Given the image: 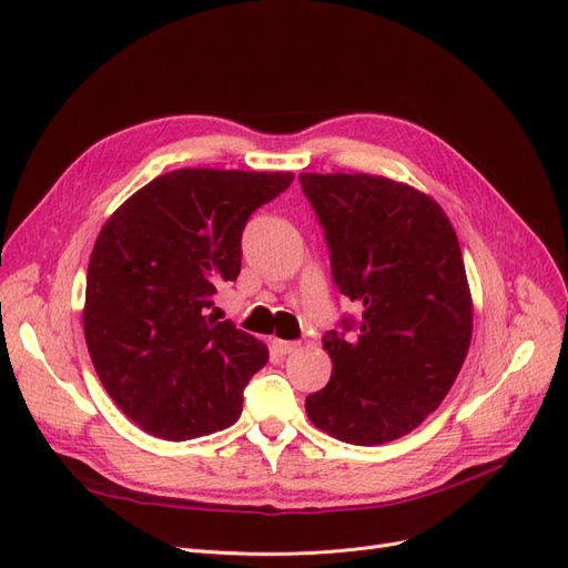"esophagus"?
<instances>
[{"mask_svg":"<svg viewBox=\"0 0 568 568\" xmlns=\"http://www.w3.org/2000/svg\"><path fill=\"white\" fill-rule=\"evenodd\" d=\"M273 349H276L278 354H292L300 349V342H283V339H273Z\"/></svg>","mask_w":568,"mask_h":568,"instance_id":"esophagus-1","label":"esophagus"}]
</instances>
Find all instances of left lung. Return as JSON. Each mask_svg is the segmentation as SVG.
<instances>
[{"mask_svg": "<svg viewBox=\"0 0 568 568\" xmlns=\"http://www.w3.org/2000/svg\"><path fill=\"white\" fill-rule=\"evenodd\" d=\"M300 184L325 229L335 285L363 306L356 337L323 335L333 375L306 396V415L344 444L394 442L442 406L469 352L460 243L442 205L400 181L304 172Z\"/></svg>", "mask_w": 568, "mask_h": 568, "instance_id": "8db88e82", "label": "left lung"}]
</instances>
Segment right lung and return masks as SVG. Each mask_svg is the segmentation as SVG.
<instances>
[{
	"label": "right lung",
	"instance_id": "add662e5",
	"mask_svg": "<svg viewBox=\"0 0 568 568\" xmlns=\"http://www.w3.org/2000/svg\"><path fill=\"white\" fill-rule=\"evenodd\" d=\"M292 179L174 170L103 224L87 268L84 339L108 396L143 432L189 442L241 417L245 384L268 349L210 311L216 287L241 273L250 214Z\"/></svg>",
	"mask_w": 568,
	"mask_h": 568
}]
</instances>
